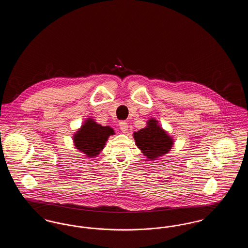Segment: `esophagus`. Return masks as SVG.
<instances>
[{
    "label": "esophagus",
    "instance_id": "1",
    "mask_svg": "<svg viewBox=\"0 0 248 248\" xmlns=\"http://www.w3.org/2000/svg\"><path fill=\"white\" fill-rule=\"evenodd\" d=\"M119 126H120V128H121L123 133H127V131H128V124H127L126 122H124V121L120 122Z\"/></svg>",
    "mask_w": 248,
    "mask_h": 248
}]
</instances>
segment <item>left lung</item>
Wrapping results in <instances>:
<instances>
[{"label": "left lung", "instance_id": "1", "mask_svg": "<svg viewBox=\"0 0 248 248\" xmlns=\"http://www.w3.org/2000/svg\"><path fill=\"white\" fill-rule=\"evenodd\" d=\"M133 138L142 154L151 161L168 154L175 142L155 118L149 119L144 128L133 133Z\"/></svg>", "mask_w": 248, "mask_h": 248}]
</instances>
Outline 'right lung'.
Masks as SVG:
<instances>
[{"label": "right lung", "instance_id": "1", "mask_svg": "<svg viewBox=\"0 0 248 248\" xmlns=\"http://www.w3.org/2000/svg\"><path fill=\"white\" fill-rule=\"evenodd\" d=\"M115 135L110 126H102L94 119L87 118L82 126L73 134V144L86 157L94 158L100 154L108 141V139Z\"/></svg>", "mask_w": 248, "mask_h": 248}]
</instances>
